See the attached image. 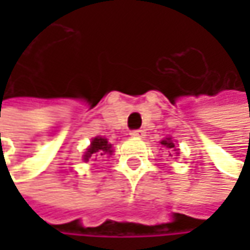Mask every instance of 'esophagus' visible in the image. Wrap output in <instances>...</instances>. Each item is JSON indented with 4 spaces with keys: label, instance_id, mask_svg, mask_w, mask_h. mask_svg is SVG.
I'll list each match as a JSON object with an SVG mask.
<instances>
[{
    "label": "esophagus",
    "instance_id": "34e87169",
    "mask_svg": "<svg viewBox=\"0 0 250 250\" xmlns=\"http://www.w3.org/2000/svg\"><path fill=\"white\" fill-rule=\"evenodd\" d=\"M130 134H131L133 137H143V136H145V130H133Z\"/></svg>",
    "mask_w": 250,
    "mask_h": 250
}]
</instances>
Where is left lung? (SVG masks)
Returning <instances> with one entry per match:
<instances>
[{
	"label": "left lung",
	"instance_id": "left-lung-1",
	"mask_svg": "<svg viewBox=\"0 0 250 250\" xmlns=\"http://www.w3.org/2000/svg\"><path fill=\"white\" fill-rule=\"evenodd\" d=\"M161 145H162V146H165L167 149L175 150V152H176V155H178V149H176V146H175V143L172 142V139H171V137H167V139H164V140L161 142ZM169 156H172V155L169 153Z\"/></svg>",
	"mask_w": 250,
	"mask_h": 250
}]
</instances>
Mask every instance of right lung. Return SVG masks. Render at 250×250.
<instances>
[{"label": "right lung", "instance_id": "right-lung-1", "mask_svg": "<svg viewBox=\"0 0 250 250\" xmlns=\"http://www.w3.org/2000/svg\"><path fill=\"white\" fill-rule=\"evenodd\" d=\"M111 153H113V146L108 143L107 139L98 136V137H94L91 140L89 147L83 153V161L85 162H88L89 159L97 161V159L104 158L105 155H111Z\"/></svg>", "mask_w": 250, "mask_h": 250}]
</instances>
